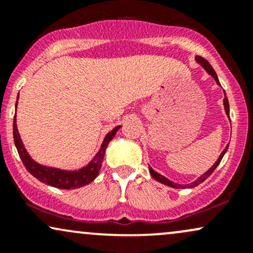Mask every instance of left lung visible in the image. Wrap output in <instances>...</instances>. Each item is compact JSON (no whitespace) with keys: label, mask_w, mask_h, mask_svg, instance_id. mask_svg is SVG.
Masks as SVG:
<instances>
[{"label":"left lung","mask_w":253,"mask_h":253,"mask_svg":"<svg viewBox=\"0 0 253 253\" xmlns=\"http://www.w3.org/2000/svg\"><path fill=\"white\" fill-rule=\"evenodd\" d=\"M195 59H196V62L201 64V66H203V69H205V70L207 71L208 74H210L211 76L214 78V80H215V82H216L217 84H219V85H221V84H220V82H219V80H217V76H216L215 71H214V69L211 68V64L208 63L207 60L205 59V58H202V57H200V56H196ZM223 107H225V112H226V114H227V115H228V118H229V104H228V100H227V97H226V92H225V98H223ZM229 120H231V119H229ZM227 149H228V145H227V146L225 147V150L222 151L221 155H220L219 158H217V161L215 162V163H214L213 167H211V169L207 171V172H205V173H203V175L200 176L199 178L196 179V181H194L193 183H190V184L182 185V184H177V183H175V182H171L170 179H168V178H167V177L162 176L161 173L156 172V171L153 170L152 168H151V167H149L150 173H151V176H152L153 178L156 179V181H158V182L163 183V184H165V185H169V187H171V188H177V189H179V188H183V189H184V188H194V187H196V185H199L200 183H202L203 181H206V179H207L208 177H210V176L211 175V173H213V171L216 169V167H217V165L220 164V162H221L222 157L225 156V153H226V151H227Z\"/></svg>","instance_id":"1"}]
</instances>
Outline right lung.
<instances>
[{"mask_svg": "<svg viewBox=\"0 0 253 253\" xmlns=\"http://www.w3.org/2000/svg\"><path fill=\"white\" fill-rule=\"evenodd\" d=\"M19 98V96H17ZM17 106V101H16ZM121 126H117L114 129H112L108 134L104 138L101 149L97 152V155L94 157L90 163L86 167L77 171H68V170H60L57 168H48L45 165L38 164L31 158L28 152L26 151L24 144H22L21 138H20L19 130L16 126V115H14V123H13V135H14V143H15L16 150L19 152L20 158H21L22 163L25 168L27 169L31 175H33L36 178L39 179L40 182L45 183V184L52 185V187L59 188V189H75V188H81L83 185L89 184L90 182L94 181L96 178L98 172H100L101 165L106 152L107 146H108L109 141L115 136V133L118 132Z\"/></svg>", "mask_w": 253, "mask_h": 253, "instance_id": "right-lung-1", "label": "right lung"}]
</instances>
